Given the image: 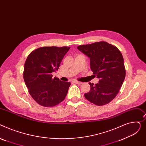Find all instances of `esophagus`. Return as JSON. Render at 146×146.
<instances>
[{
    "label": "esophagus",
    "instance_id": "obj_1",
    "mask_svg": "<svg viewBox=\"0 0 146 146\" xmlns=\"http://www.w3.org/2000/svg\"><path fill=\"white\" fill-rule=\"evenodd\" d=\"M74 82L75 83V84H82L81 82H80V81H74Z\"/></svg>",
    "mask_w": 146,
    "mask_h": 146
}]
</instances>
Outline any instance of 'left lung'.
<instances>
[{
	"instance_id": "8db88e82",
	"label": "left lung",
	"mask_w": 146,
	"mask_h": 146,
	"mask_svg": "<svg viewBox=\"0 0 146 146\" xmlns=\"http://www.w3.org/2000/svg\"><path fill=\"white\" fill-rule=\"evenodd\" d=\"M90 58V68L100 79L89 82L91 89L84 94L87 100L100 106L108 104L117 95L125 76L124 59L119 50L104 41L77 47Z\"/></svg>"
}]
</instances>
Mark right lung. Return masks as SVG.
<instances>
[{
  "label": "right lung",
  "instance_id": "add662e5",
  "mask_svg": "<svg viewBox=\"0 0 146 146\" xmlns=\"http://www.w3.org/2000/svg\"><path fill=\"white\" fill-rule=\"evenodd\" d=\"M70 47L43 46L28 55L26 60L23 79L29 93L37 103L45 107H54L66 97L71 83L52 78Z\"/></svg>",
  "mask_w": 146,
  "mask_h": 146
}]
</instances>
